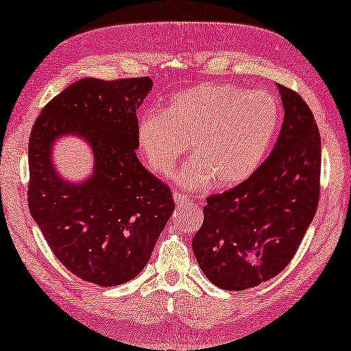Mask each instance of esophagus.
Masks as SVG:
<instances>
[{"mask_svg": "<svg viewBox=\"0 0 351 351\" xmlns=\"http://www.w3.org/2000/svg\"><path fill=\"white\" fill-rule=\"evenodd\" d=\"M173 200H175L176 205H184V204H187L190 199H189V196L182 195V193L175 191V193H173Z\"/></svg>", "mask_w": 351, "mask_h": 351, "instance_id": "1", "label": "esophagus"}]
</instances>
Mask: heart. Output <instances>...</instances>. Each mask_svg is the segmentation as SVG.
Instances as JSON below:
<instances>
[{
    "label": "heart",
    "mask_w": 351,
    "mask_h": 351,
    "mask_svg": "<svg viewBox=\"0 0 351 351\" xmlns=\"http://www.w3.org/2000/svg\"><path fill=\"white\" fill-rule=\"evenodd\" d=\"M280 119V104L270 92L202 83L171 96L161 114L149 111L140 117L138 147L154 173L167 178L190 145L195 158L178 175V184L197 190L213 181L228 189L259 167Z\"/></svg>",
    "instance_id": "obj_1"
}]
</instances>
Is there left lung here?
<instances>
[{
    "label": "left lung",
    "mask_w": 351,
    "mask_h": 351,
    "mask_svg": "<svg viewBox=\"0 0 351 351\" xmlns=\"http://www.w3.org/2000/svg\"><path fill=\"white\" fill-rule=\"evenodd\" d=\"M283 123L247 180L206 197L193 252L215 287L241 291L278 276L294 258L319 199L322 138L308 104L278 84Z\"/></svg>",
    "instance_id": "obj_1"
}]
</instances>
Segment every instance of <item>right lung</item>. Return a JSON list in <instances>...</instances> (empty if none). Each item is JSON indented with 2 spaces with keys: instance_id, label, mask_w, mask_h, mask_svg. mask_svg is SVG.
<instances>
[{
  "instance_id": "1",
  "label": "right lung",
  "mask_w": 351,
  "mask_h": 351,
  "mask_svg": "<svg viewBox=\"0 0 351 351\" xmlns=\"http://www.w3.org/2000/svg\"><path fill=\"white\" fill-rule=\"evenodd\" d=\"M149 77L83 78L40 111L28 145V208L52 253L77 278L116 287L146 267L175 210L167 184L137 158V108ZM75 133L93 146L94 175L69 184L50 162V146Z\"/></svg>"
}]
</instances>
